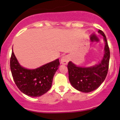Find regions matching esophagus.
Returning <instances> with one entry per match:
<instances>
[{"label":"esophagus","mask_w":120,"mask_h":120,"mask_svg":"<svg viewBox=\"0 0 120 120\" xmlns=\"http://www.w3.org/2000/svg\"><path fill=\"white\" fill-rule=\"evenodd\" d=\"M70 60V57L68 55H65V56H63L60 59V63L63 65H66L68 63V62Z\"/></svg>","instance_id":"obj_1"}]
</instances>
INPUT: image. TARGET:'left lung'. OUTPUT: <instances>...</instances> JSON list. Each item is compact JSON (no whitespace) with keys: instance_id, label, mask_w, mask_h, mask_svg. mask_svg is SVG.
<instances>
[{"instance_id":"obj_1","label":"left lung","mask_w":120,"mask_h":120,"mask_svg":"<svg viewBox=\"0 0 120 120\" xmlns=\"http://www.w3.org/2000/svg\"><path fill=\"white\" fill-rule=\"evenodd\" d=\"M98 33L103 36L105 42L104 54L100 62L93 66L80 67L70 61L67 65L71 84L73 87L83 93H90L98 89L108 74L110 50L104 33L100 30Z\"/></svg>"}]
</instances>
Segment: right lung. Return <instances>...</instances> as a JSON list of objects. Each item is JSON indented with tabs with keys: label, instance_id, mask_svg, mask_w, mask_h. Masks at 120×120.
Instances as JSON below:
<instances>
[{
	"label": "right lung",
	"instance_id": "1",
	"mask_svg": "<svg viewBox=\"0 0 120 120\" xmlns=\"http://www.w3.org/2000/svg\"><path fill=\"white\" fill-rule=\"evenodd\" d=\"M59 65L57 59L36 69L26 68L19 64L12 50L10 68L12 78L20 91L29 97H40L49 90Z\"/></svg>",
	"mask_w": 120,
	"mask_h": 120
}]
</instances>
